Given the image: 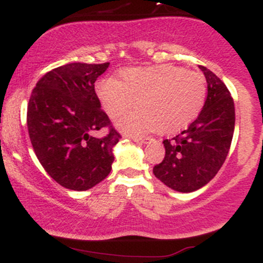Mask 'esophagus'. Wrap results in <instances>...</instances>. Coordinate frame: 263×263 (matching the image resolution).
I'll use <instances>...</instances> for the list:
<instances>
[{
    "label": "esophagus",
    "instance_id": "obj_1",
    "mask_svg": "<svg viewBox=\"0 0 263 263\" xmlns=\"http://www.w3.org/2000/svg\"><path fill=\"white\" fill-rule=\"evenodd\" d=\"M128 137L131 138L132 141L138 142V143H144V142H147V141L151 140L149 137H143V136H128Z\"/></svg>",
    "mask_w": 263,
    "mask_h": 263
}]
</instances>
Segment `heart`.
<instances>
[{
    "label": "heart",
    "instance_id": "1",
    "mask_svg": "<svg viewBox=\"0 0 263 263\" xmlns=\"http://www.w3.org/2000/svg\"><path fill=\"white\" fill-rule=\"evenodd\" d=\"M95 91L110 117H117L135 100L140 107L123 114L116 126L129 135L156 129L173 134L188 126L198 116L206 99V80L198 71L176 65L129 68L121 73V81L108 78L99 80Z\"/></svg>",
    "mask_w": 263,
    "mask_h": 263
}]
</instances>
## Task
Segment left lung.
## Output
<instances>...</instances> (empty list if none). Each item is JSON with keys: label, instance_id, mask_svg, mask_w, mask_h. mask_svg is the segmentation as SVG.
Returning <instances> with one entry per match:
<instances>
[{"label": "left lung", "instance_id": "1", "mask_svg": "<svg viewBox=\"0 0 263 263\" xmlns=\"http://www.w3.org/2000/svg\"><path fill=\"white\" fill-rule=\"evenodd\" d=\"M208 84L200 114L184 131L164 140L165 156L153 174L168 188L192 193L216 176L230 149L235 128V106L230 91L213 71L199 65Z\"/></svg>", "mask_w": 263, "mask_h": 263}]
</instances>
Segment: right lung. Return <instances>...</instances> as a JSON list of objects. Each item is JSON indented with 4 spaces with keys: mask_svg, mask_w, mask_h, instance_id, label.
I'll return each mask as SVG.
<instances>
[{
    "mask_svg": "<svg viewBox=\"0 0 263 263\" xmlns=\"http://www.w3.org/2000/svg\"><path fill=\"white\" fill-rule=\"evenodd\" d=\"M110 63H69L48 71L33 89L27 126L45 172L70 190H87L108 176L121 136L101 110L95 81ZM108 127L104 138L99 129Z\"/></svg>",
    "mask_w": 263,
    "mask_h": 263,
    "instance_id": "1",
    "label": "right lung"
}]
</instances>
